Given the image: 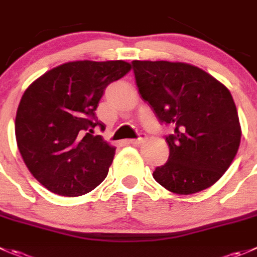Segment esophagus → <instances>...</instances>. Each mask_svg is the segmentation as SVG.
Wrapping results in <instances>:
<instances>
[{
  "label": "esophagus",
  "mask_w": 257,
  "mask_h": 257,
  "mask_svg": "<svg viewBox=\"0 0 257 257\" xmlns=\"http://www.w3.org/2000/svg\"><path fill=\"white\" fill-rule=\"evenodd\" d=\"M144 142H146V138H144V137H141V138L138 139H129L128 143L132 144V146H141Z\"/></svg>",
  "instance_id": "1"
}]
</instances>
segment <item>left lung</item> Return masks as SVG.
Listing matches in <instances>:
<instances>
[{
	"mask_svg": "<svg viewBox=\"0 0 257 257\" xmlns=\"http://www.w3.org/2000/svg\"><path fill=\"white\" fill-rule=\"evenodd\" d=\"M142 98L159 121L174 128L167 137L169 158L153 177L177 195L215 184L238 151L241 125L230 90L211 74L179 61L134 60Z\"/></svg>",
	"mask_w": 257,
	"mask_h": 257,
	"instance_id": "1",
	"label": "left lung"
}]
</instances>
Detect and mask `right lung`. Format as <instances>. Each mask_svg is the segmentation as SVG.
I'll return each mask as SVG.
<instances>
[{
	"label": "right lung",
	"instance_id": "obj_1",
	"mask_svg": "<svg viewBox=\"0 0 257 257\" xmlns=\"http://www.w3.org/2000/svg\"><path fill=\"white\" fill-rule=\"evenodd\" d=\"M123 60L65 62L25 90L15 120L19 151L32 176L52 193L78 197L108 174L115 154L93 136L95 110L106 86L131 71Z\"/></svg>",
	"mask_w": 257,
	"mask_h": 257
}]
</instances>
